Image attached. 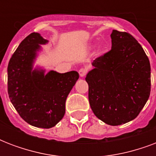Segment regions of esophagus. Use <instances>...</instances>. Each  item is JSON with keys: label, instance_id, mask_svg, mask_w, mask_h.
I'll use <instances>...</instances> for the list:
<instances>
[{"label": "esophagus", "instance_id": "34e87169", "mask_svg": "<svg viewBox=\"0 0 156 156\" xmlns=\"http://www.w3.org/2000/svg\"><path fill=\"white\" fill-rule=\"evenodd\" d=\"M78 73H79L80 77H84L87 73V69L85 68H81L79 71H78Z\"/></svg>", "mask_w": 156, "mask_h": 156}]
</instances>
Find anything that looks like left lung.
Returning <instances> with one entry per match:
<instances>
[{"label":"left lung","instance_id":"1","mask_svg":"<svg viewBox=\"0 0 156 156\" xmlns=\"http://www.w3.org/2000/svg\"><path fill=\"white\" fill-rule=\"evenodd\" d=\"M112 48L93 61L87 75L90 108L98 118L119 126L136 118L151 93V66L140 44L113 30Z\"/></svg>","mask_w":156,"mask_h":156}]
</instances>
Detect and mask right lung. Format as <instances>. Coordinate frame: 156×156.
<instances>
[{
    "instance_id": "1",
    "label": "right lung",
    "mask_w": 156,
    "mask_h": 156,
    "mask_svg": "<svg viewBox=\"0 0 156 156\" xmlns=\"http://www.w3.org/2000/svg\"><path fill=\"white\" fill-rule=\"evenodd\" d=\"M44 40L33 32L21 42L8 65V94L19 116L31 126L49 129L66 112V100L77 80L78 72L65 73L33 70L32 63Z\"/></svg>"
}]
</instances>
